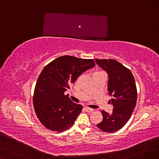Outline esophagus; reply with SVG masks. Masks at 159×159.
I'll return each instance as SVG.
<instances>
[{
    "label": "esophagus",
    "mask_w": 159,
    "mask_h": 159,
    "mask_svg": "<svg viewBox=\"0 0 159 159\" xmlns=\"http://www.w3.org/2000/svg\"><path fill=\"white\" fill-rule=\"evenodd\" d=\"M85 110H86V112H88V113H92L93 111V109H92L91 108H89V107H85Z\"/></svg>",
    "instance_id": "esophagus-1"
}]
</instances>
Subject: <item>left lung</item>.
Masks as SVG:
<instances>
[{"label":"left lung","mask_w":159,"mask_h":159,"mask_svg":"<svg viewBox=\"0 0 159 159\" xmlns=\"http://www.w3.org/2000/svg\"><path fill=\"white\" fill-rule=\"evenodd\" d=\"M99 66L108 74V92L112 96V113L102 111V121L97 125L101 130L114 132L120 130L130 119L136 107L138 92L134 76L129 69L112 59H95Z\"/></svg>","instance_id":"left-lung-1"}]
</instances>
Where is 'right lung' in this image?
Listing matches in <instances>:
<instances>
[{
    "instance_id": "add662e5",
    "label": "right lung",
    "mask_w": 159,
    "mask_h": 159,
    "mask_svg": "<svg viewBox=\"0 0 159 159\" xmlns=\"http://www.w3.org/2000/svg\"><path fill=\"white\" fill-rule=\"evenodd\" d=\"M92 59L59 57L44 67L35 85L33 106L38 119L50 130L61 132L71 127L83 109L65 92L79 76L92 68Z\"/></svg>"
}]
</instances>
